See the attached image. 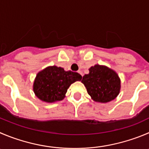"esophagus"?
<instances>
[{
  "mask_svg": "<svg viewBox=\"0 0 149 149\" xmlns=\"http://www.w3.org/2000/svg\"><path fill=\"white\" fill-rule=\"evenodd\" d=\"M78 73H79V74L81 75V76H83V74H82V72H81V71H80V70H79V71H78Z\"/></svg>",
  "mask_w": 149,
  "mask_h": 149,
  "instance_id": "1",
  "label": "esophagus"
}]
</instances>
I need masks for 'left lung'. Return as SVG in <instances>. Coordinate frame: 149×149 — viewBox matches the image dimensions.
Wrapping results in <instances>:
<instances>
[{
	"mask_svg": "<svg viewBox=\"0 0 149 149\" xmlns=\"http://www.w3.org/2000/svg\"><path fill=\"white\" fill-rule=\"evenodd\" d=\"M83 76L81 82L87 93L96 102L107 103L115 99L120 93V80L115 71L104 65H95Z\"/></svg>",
	"mask_w": 149,
	"mask_h": 149,
	"instance_id": "left-lung-1",
	"label": "left lung"
}]
</instances>
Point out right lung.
Listing matches in <instances>:
<instances>
[{
  "mask_svg": "<svg viewBox=\"0 0 149 149\" xmlns=\"http://www.w3.org/2000/svg\"><path fill=\"white\" fill-rule=\"evenodd\" d=\"M81 78L76 72L65 71L60 67L50 66L37 73L33 90L36 96L45 102L62 101L70 84L81 81Z\"/></svg>",
  "mask_w": 149,
  "mask_h": 149,
  "instance_id": "obj_1",
  "label": "right lung"
}]
</instances>
